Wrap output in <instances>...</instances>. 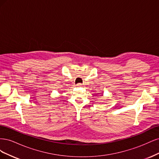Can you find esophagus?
<instances>
[{
  "mask_svg": "<svg viewBox=\"0 0 159 159\" xmlns=\"http://www.w3.org/2000/svg\"><path fill=\"white\" fill-rule=\"evenodd\" d=\"M77 85H78V87H81V86H82V84H77Z\"/></svg>",
  "mask_w": 159,
  "mask_h": 159,
  "instance_id": "obj_1",
  "label": "esophagus"
}]
</instances>
